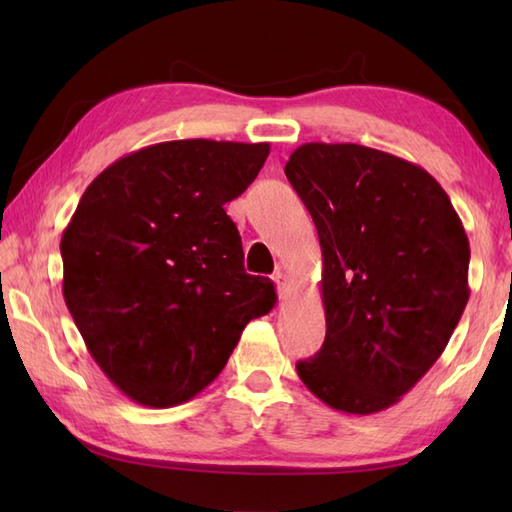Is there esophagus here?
<instances>
[{
	"mask_svg": "<svg viewBox=\"0 0 512 512\" xmlns=\"http://www.w3.org/2000/svg\"><path fill=\"white\" fill-rule=\"evenodd\" d=\"M273 279H275V284H277V292H279V297L284 299L286 297V292H288V288H290V279H288V275L286 273H275L273 275Z\"/></svg>",
	"mask_w": 512,
	"mask_h": 512,
	"instance_id": "obj_1",
	"label": "esophagus"
}]
</instances>
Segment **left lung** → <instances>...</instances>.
Segmentation results:
<instances>
[{"label":"left lung","instance_id":"left-lung-1","mask_svg":"<svg viewBox=\"0 0 512 512\" xmlns=\"http://www.w3.org/2000/svg\"><path fill=\"white\" fill-rule=\"evenodd\" d=\"M286 178L317 226L325 341L297 374L325 405L369 416L407 394L469 301V237L438 180L354 143H306Z\"/></svg>","mask_w":512,"mask_h":512}]
</instances>
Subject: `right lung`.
<instances>
[{
  "label": "right lung",
  "instance_id": "obj_1",
  "mask_svg": "<svg viewBox=\"0 0 512 512\" xmlns=\"http://www.w3.org/2000/svg\"><path fill=\"white\" fill-rule=\"evenodd\" d=\"M268 154L169 140L116 160L81 195L61 237L63 299L96 365L138 405L198 396L248 321L273 310V281L246 273L224 211Z\"/></svg>",
  "mask_w": 512,
  "mask_h": 512
}]
</instances>
